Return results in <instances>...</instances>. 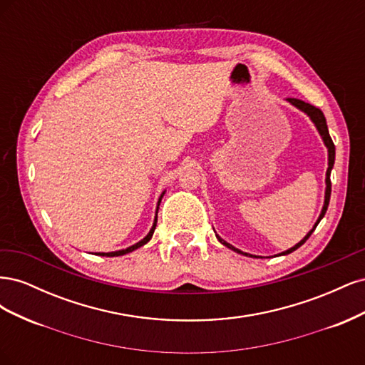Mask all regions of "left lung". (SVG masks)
<instances>
[{"instance_id": "1", "label": "left lung", "mask_w": 365, "mask_h": 365, "mask_svg": "<svg viewBox=\"0 0 365 365\" xmlns=\"http://www.w3.org/2000/svg\"><path fill=\"white\" fill-rule=\"evenodd\" d=\"M288 102H289V103H292L294 106H297L298 109H302V111H303V113H306L309 117H311V120H312L314 123H315V126H317V129H318V132H319V135L323 137L324 145H326V146H327V149H329V168H327V172H326V197H324V205H323V210H322V215H319V217H318V220H317V224H315V225H314V228H312L311 231H309V233L304 236V239L298 242V244H297L295 247L289 248L288 251H283V252H282V256H284V254H289V252L295 251L297 248H300V247L304 244V242L309 239V236H311V235L314 233V230H315V228H317V225L319 224V220H322V219L324 217V215H326V212H327V207H329V201H330V192H332V182H330V172H332L334 163H335V145H334L332 138H330V135H329V129H327V123H326V117H324V114L322 113V109L315 108V106H314V105H311V103H306V102H303V101H298V98H288ZM216 237H217V240L220 242V244L225 245L227 248L233 250V251H236V252H239V254H245V256H250V257H256V256H251V254H247V252H242V251H239V250H237V248H235L233 245H230L228 242H225L224 239H220L217 235H216Z\"/></svg>"}]
</instances>
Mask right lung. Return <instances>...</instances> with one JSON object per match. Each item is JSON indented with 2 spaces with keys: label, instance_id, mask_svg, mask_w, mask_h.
Instances as JSON below:
<instances>
[{
  "label": "right lung",
  "instance_id": "right-lung-1",
  "mask_svg": "<svg viewBox=\"0 0 365 365\" xmlns=\"http://www.w3.org/2000/svg\"><path fill=\"white\" fill-rule=\"evenodd\" d=\"M164 195V193H163ZM163 195L160 196V201H158V205H160V202H161V197H163ZM157 213H158V208H157ZM155 227H157V216H155V222H153V225H152V228H150V231L148 233V236L143 239V240H140V242H137L135 245H132V247H129V248H126V250H120V251H113V252H97V256H105V257H115V256H123V254H128V252H130V251H134V250H137V248H140V247H143L145 244H148V242L150 240V237H152V235H153V231H155Z\"/></svg>",
  "mask_w": 365,
  "mask_h": 365
}]
</instances>
